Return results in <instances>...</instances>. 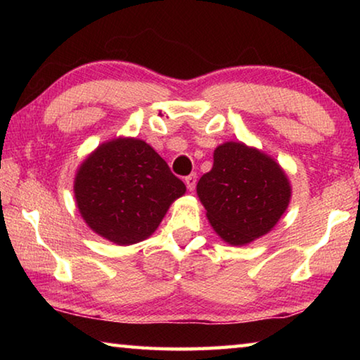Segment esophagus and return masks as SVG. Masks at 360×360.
<instances>
[{
	"label": "esophagus",
	"instance_id": "1",
	"mask_svg": "<svg viewBox=\"0 0 360 360\" xmlns=\"http://www.w3.org/2000/svg\"><path fill=\"white\" fill-rule=\"evenodd\" d=\"M184 182H186V186H187V188L188 191H193L195 188V184H197V174L195 173H192V174H188V176H186L184 178Z\"/></svg>",
	"mask_w": 360,
	"mask_h": 360
}]
</instances>
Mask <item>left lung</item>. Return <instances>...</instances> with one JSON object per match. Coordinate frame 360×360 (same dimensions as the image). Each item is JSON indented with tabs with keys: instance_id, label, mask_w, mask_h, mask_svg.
<instances>
[{
	"instance_id": "obj_1",
	"label": "left lung",
	"mask_w": 360,
	"mask_h": 360,
	"mask_svg": "<svg viewBox=\"0 0 360 360\" xmlns=\"http://www.w3.org/2000/svg\"><path fill=\"white\" fill-rule=\"evenodd\" d=\"M197 193L216 233L229 245L243 246L275 227L292 191L270 155L229 141L216 148L214 163L200 178Z\"/></svg>"
}]
</instances>
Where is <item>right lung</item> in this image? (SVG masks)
Returning <instances> with one entry per match:
<instances>
[{
    "mask_svg": "<svg viewBox=\"0 0 360 360\" xmlns=\"http://www.w3.org/2000/svg\"><path fill=\"white\" fill-rule=\"evenodd\" d=\"M184 193V182L138 138L100 144L75 178L76 205L85 224L120 246L154 233L169 205Z\"/></svg>",
    "mask_w": 360,
    "mask_h": 360,
    "instance_id": "obj_1",
    "label": "right lung"
}]
</instances>
